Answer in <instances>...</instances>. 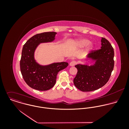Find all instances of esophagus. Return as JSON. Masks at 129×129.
<instances>
[{"instance_id":"esophagus-1","label":"esophagus","mask_w":129,"mask_h":129,"mask_svg":"<svg viewBox=\"0 0 129 129\" xmlns=\"http://www.w3.org/2000/svg\"><path fill=\"white\" fill-rule=\"evenodd\" d=\"M76 63H77V62H76V61L73 60V61H72L70 62V65L71 66H72V67H73V66H74Z\"/></svg>"}]
</instances>
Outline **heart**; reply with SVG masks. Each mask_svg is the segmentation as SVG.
<instances>
[{"label": "heart", "mask_w": 129, "mask_h": 129, "mask_svg": "<svg viewBox=\"0 0 129 129\" xmlns=\"http://www.w3.org/2000/svg\"><path fill=\"white\" fill-rule=\"evenodd\" d=\"M76 45L78 47H83L87 46V49L88 50H91L93 48V45L90 43L89 40L87 39H80L76 42Z\"/></svg>", "instance_id": "heart-1"}]
</instances>
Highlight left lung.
Segmentation results:
<instances>
[{
    "mask_svg": "<svg viewBox=\"0 0 129 129\" xmlns=\"http://www.w3.org/2000/svg\"><path fill=\"white\" fill-rule=\"evenodd\" d=\"M114 49L105 38L101 39L100 49L92 51L87 57L95 60L94 65L77 64V73L74 79L76 87L83 92L96 90L108 81L114 66Z\"/></svg>",
    "mask_w": 129,
    "mask_h": 129,
    "instance_id": "obj_1",
    "label": "left lung"
}]
</instances>
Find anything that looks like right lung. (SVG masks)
Instances as JSON below:
<instances>
[{
	"instance_id": "right-lung-1",
	"label": "right lung",
	"mask_w": 129,
	"mask_h": 129,
	"mask_svg": "<svg viewBox=\"0 0 129 129\" xmlns=\"http://www.w3.org/2000/svg\"><path fill=\"white\" fill-rule=\"evenodd\" d=\"M56 34L55 32L37 34L23 46L20 62L21 73L26 83L36 90L46 91L52 88L55 84L58 73L69 66L68 62H61L43 66L34 59V52L39 44L53 41Z\"/></svg>"
}]
</instances>
